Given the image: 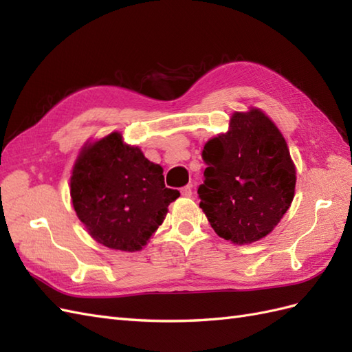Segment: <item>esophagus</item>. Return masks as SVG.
Wrapping results in <instances>:
<instances>
[{"label": "esophagus", "mask_w": 352, "mask_h": 352, "mask_svg": "<svg viewBox=\"0 0 352 352\" xmlns=\"http://www.w3.org/2000/svg\"><path fill=\"white\" fill-rule=\"evenodd\" d=\"M193 195V190H192V186H186L182 188V196L184 197H190Z\"/></svg>", "instance_id": "34e87169"}]
</instances>
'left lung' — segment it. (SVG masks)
I'll use <instances>...</instances> for the list:
<instances>
[{
    "label": "left lung",
    "mask_w": 352,
    "mask_h": 352,
    "mask_svg": "<svg viewBox=\"0 0 352 352\" xmlns=\"http://www.w3.org/2000/svg\"><path fill=\"white\" fill-rule=\"evenodd\" d=\"M199 206L220 238H265L294 197L296 168L283 133L258 108L233 113L229 131L205 144Z\"/></svg>",
    "instance_id": "1"
}]
</instances>
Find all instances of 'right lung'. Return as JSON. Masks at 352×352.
<instances>
[{"mask_svg":"<svg viewBox=\"0 0 352 352\" xmlns=\"http://www.w3.org/2000/svg\"><path fill=\"white\" fill-rule=\"evenodd\" d=\"M178 196L165 187L162 166L124 144L119 132L86 144L71 175L78 220L90 236L113 250H141Z\"/></svg>","mask_w":352,"mask_h":352,"instance_id":"1","label":"right lung"}]
</instances>
